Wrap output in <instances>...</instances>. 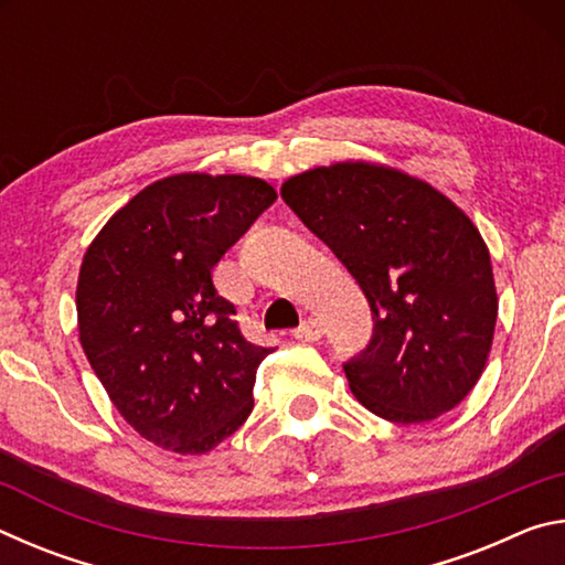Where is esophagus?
I'll list each match as a JSON object with an SVG mask.
<instances>
[{"label":"esophagus","mask_w":565,"mask_h":565,"mask_svg":"<svg viewBox=\"0 0 565 565\" xmlns=\"http://www.w3.org/2000/svg\"><path fill=\"white\" fill-rule=\"evenodd\" d=\"M323 337V327L317 319H306L299 329H294V339L299 341H319Z\"/></svg>","instance_id":"obj_1"}]
</instances>
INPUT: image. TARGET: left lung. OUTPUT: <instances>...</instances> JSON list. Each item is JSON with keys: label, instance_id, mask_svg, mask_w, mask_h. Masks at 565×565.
<instances>
[{"label": "left lung", "instance_id": "1", "mask_svg": "<svg viewBox=\"0 0 565 565\" xmlns=\"http://www.w3.org/2000/svg\"><path fill=\"white\" fill-rule=\"evenodd\" d=\"M281 199L361 286L374 333L343 363L371 414L424 424L461 404L489 359L499 299L471 218L398 169L339 161L284 181Z\"/></svg>", "mask_w": 565, "mask_h": 565}]
</instances>
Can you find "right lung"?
<instances>
[{
	"mask_svg": "<svg viewBox=\"0 0 565 565\" xmlns=\"http://www.w3.org/2000/svg\"><path fill=\"white\" fill-rule=\"evenodd\" d=\"M276 202L242 174H177L139 191L84 254L79 341L124 420L159 448L206 454L254 408L271 349L242 337L212 269Z\"/></svg>",
	"mask_w": 565,
	"mask_h": 565,
	"instance_id": "obj_1",
	"label": "right lung"
}]
</instances>
